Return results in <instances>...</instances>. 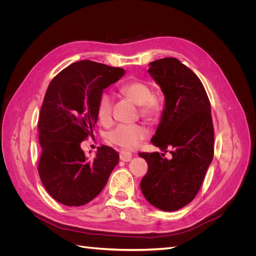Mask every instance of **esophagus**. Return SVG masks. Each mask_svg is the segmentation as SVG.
Returning <instances> with one entry per match:
<instances>
[{
    "label": "esophagus",
    "mask_w": 256,
    "mask_h": 256,
    "mask_svg": "<svg viewBox=\"0 0 256 256\" xmlns=\"http://www.w3.org/2000/svg\"><path fill=\"white\" fill-rule=\"evenodd\" d=\"M120 158L122 161L128 162V161H130L131 159H132V154L127 152V150H122L120 152Z\"/></svg>",
    "instance_id": "obj_1"
}]
</instances>
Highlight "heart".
I'll use <instances>...</instances> for the list:
<instances>
[{
    "label": "heart",
    "mask_w": 256,
    "mask_h": 256,
    "mask_svg": "<svg viewBox=\"0 0 256 256\" xmlns=\"http://www.w3.org/2000/svg\"><path fill=\"white\" fill-rule=\"evenodd\" d=\"M122 94L129 97L134 104L141 106V113L146 118H154L162 110L160 100L152 96V88L148 84L141 80L132 79L120 84ZM114 98L110 92H102L97 102V114L102 122H108L111 118ZM150 130L144 124H120L108 132L109 141L124 148H134L142 140L148 136Z\"/></svg>",
    "instance_id": "obj_1"
}]
</instances>
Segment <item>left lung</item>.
Listing matches in <instances>:
<instances>
[{
  "label": "left lung",
  "instance_id": "1",
  "mask_svg": "<svg viewBox=\"0 0 256 256\" xmlns=\"http://www.w3.org/2000/svg\"><path fill=\"white\" fill-rule=\"evenodd\" d=\"M148 74L164 95V109L152 143L166 152H140L148 164L141 190L161 210L174 212L189 204L202 186L214 157L210 102L198 76L174 58L150 63Z\"/></svg>",
  "mask_w": 256,
  "mask_h": 256
}]
</instances>
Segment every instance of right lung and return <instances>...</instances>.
Listing matches in <instances>:
<instances>
[{"mask_svg":"<svg viewBox=\"0 0 256 256\" xmlns=\"http://www.w3.org/2000/svg\"><path fill=\"white\" fill-rule=\"evenodd\" d=\"M124 74L122 68L85 60L63 69L49 84L38 120V173L47 192L62 204L90 202L118 164L120 156L112 147H98L90 159L80 144L92 134L100 94Z\"/></svg>","mask_w":256,"mask_h":256,"instance_id":"obj_1","label":"right lung"}]
</instances>
